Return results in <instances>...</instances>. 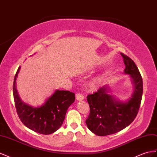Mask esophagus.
<instances>
[{
	"mask_svg": "<svg viewBox=\"0 0 157 157\" xmlns=\"http://www.w3.org/2000/svg\"><path fill=\"white\" fill-rule=\"evenodd\" d=\"M75 98H76V99H77L78 101H83L84 99L83 95H82V94H80V93L77 94V95H75Z\"/></svg>",
	"mask_w": 157,
	"mask_h": 157,
	"instance_id": "1",
	"label": "esophagus"
}]
</instances>
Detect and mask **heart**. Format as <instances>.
Returning <instances> with one entry per match:
<instances>
[{
	"label": "heart",
	"instance_id": "b5f03b06",
	"mask_svg": "<svg viewBox=\"0 0 157 157\" xmlns=\"http://www.w3.org/2000/svg\"><path fill=\"white\" fill-rule=\"evenodd\" d=\"M101 79L99 78H95L89 82L87 87L91 91H95L100 87Z\"/></svg>",
	"mask_w": 157,
	"mask_h": 157
}]
</instances>
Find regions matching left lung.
I'll use <instances>...</instances> for the list:
<instances>
[{
	"label": "left lung",
	"instance_id": "obj_1",
	"mask_svg": "<svg viewBox=\"0 0 157 157\" xmlns=\"http://www.w3.org/2000/svg\"><path fill=\"white\" fill-rule=\"evenodd\" d=\"M125 69L133 85L130 97L125 101L110 95L109 85L102 86L97 93L87 97L90 114L86 125L95 135L105 136L117 133L126 128L136 118L141 101L143 80L134 62L122 53Z\"/></svg>",
	"mask_w": 157,
	"mask_h": 157
}]
</instances>
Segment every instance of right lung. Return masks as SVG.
<instances>
[{
    "instance_id": "add662e5",
    "label": "right lung",
    "mask_w": 157,
    "mask_h": 157,
    "mask_svg": "<svg viewBox=\"0 0 157 157\" xmlns=\"http://www.w3.org/2000/svg\"><path fill=\"white\" fill-rule=\"evenodd\" d=\"M21 66L16 74L13 94L15 106L21 122L35 132L48 135L55 133L63 123L69 106L75 101V94L69 91L56 89L43 104L31 106L21 99L16 88V80Z\"/></svg>"
}]
</instances>
